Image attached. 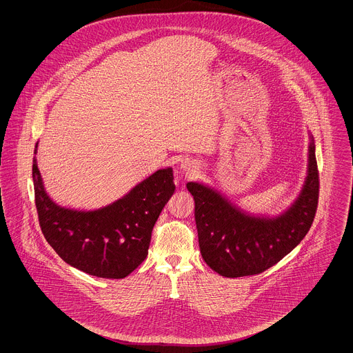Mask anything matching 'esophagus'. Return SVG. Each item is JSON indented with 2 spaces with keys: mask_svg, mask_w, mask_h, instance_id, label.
Here are the masks:
<instances>
[{
  "mask_svg": "<svg viewBox=\"0 0 353 353\" xmlns=\"http://www.w3.org/2000/svg\"><path fill=\"white\" fill-rule=\"evenodd\" d=\"M181 167L183 168L186 169V170H190V172H193L194 169H196V164L193 163V161H189V160H185L183 161V164H181Z\"/></svg>",
  "mask_w": 353,
  "mask_h": 353,
  "instance_id": "obj_1",
  "label": "esophagus"
}]
</instances>
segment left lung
I'll return each instance as SVG.
<instances>
[{"label":"left lung","instance_id":"1","mask_svg":"<svg viewBox=\"0 0 353 353\" xmlns=\"http://www.w3.org/2000/svg\"><path fill=\"white\" fill-rule=\"evenodd\" d=\"M186 188L194 199L199 243L206 265L226 278L261 274L301 243L315 219L319 173L314 137L310 134L302 190L275 217L250 214L208 185L192 181Z\"/></svg>","mask_w":353,"mask_h":353}]
</instances>
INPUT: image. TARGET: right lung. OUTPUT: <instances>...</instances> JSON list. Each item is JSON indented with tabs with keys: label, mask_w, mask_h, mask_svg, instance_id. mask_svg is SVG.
Listing matches in <instances>:
<instances>
[{
	"label": "right lung",
	"mask_w": 353,
	"mask_h": 353,
	"mask_svg": "<svg viewBox=\"0 0 353 353\" xmlns=\"http://www.w3.org/2000/svg\"><path fill=\"white\" fill-rule=\"evenodd\" d=\"M33 183L39 225L51 248L85 274L121 279L148 255L152 229L176 186L173 169H159L121 199L95 210L58 205L48 194L37 165Z\"/></svg>",
	"instance_id": "obj_1"
}]
</instances>
